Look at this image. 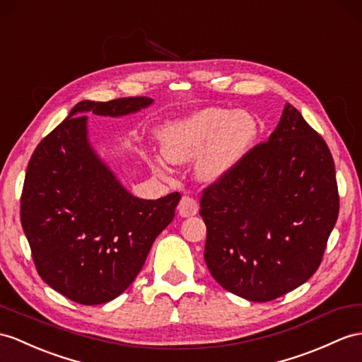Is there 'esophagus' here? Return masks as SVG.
<instances>
[{
  "label": "esophagus",
  "mask_w": 362,
  "mask_h": 362,
  "mask_svg": "<svg viewBox=\"0 0 362 362\" xmlns=\"http://www.w3.org/2000/svg\"><path fill=\"white\" fill-rule=\"evenodd\" d=\"M198 209L199 207H198L197 199H193L189 195H184L181 198V201H180V204H178V211H180V215L182 218H189V216L197 215L198 214Z\"/></svg>",
  "instance_id": "1"
}]
</instances>
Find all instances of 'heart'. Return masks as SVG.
Listing matches in <instances>:
<instances>
[{"mask_svg":"<svg viewBox=\"0 0 362 362\" xmlns=\"http://www.w3.org/2000/svg\"><path fill=\"white\" fill-rule=\"evenodd\" d=\"M255 135L257 124L247 112L228 113L209 107L167 124L158 139L164 160L170 164L187 163L201 153L198 175L206 181H215L233 169Z\"/></svg>","mask_w":362,"mask_h":362,"instance_id":"1","label":"heart"}]
</instances>
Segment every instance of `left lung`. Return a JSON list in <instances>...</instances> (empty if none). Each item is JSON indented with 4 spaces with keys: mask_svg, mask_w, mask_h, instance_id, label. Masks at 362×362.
I'll list each match as a JSON object with an SVG mask.
<instances>
[{
    "mask_svg": "<svg viewBox=\"0 0 362 362\" xmlns=\"http://www.w3.org/2000/svg\"><path fill=\"white\" fill-rule=\"evenodd\" d=\"M204 259L228 292L267 303L318 270L339 195L324 138L286 104L267 141L202 190Z\"/></svg>",
    "mask_w": 362,
    "mask_h": 362,
    "instance_id": "1",
    "label": "left lung"
}]
</instances>
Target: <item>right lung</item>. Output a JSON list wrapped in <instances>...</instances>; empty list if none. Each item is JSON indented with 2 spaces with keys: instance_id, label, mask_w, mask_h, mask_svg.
<instances>
[{
  "instance_id": "1",
  "label": "right lung",
  "mask_w": 362,
  "mask_h": 362,
  "mask_svg": "<svg viewBox=\"0 0 362 362\" xmlns=\"http://www.w3.org/2000/svg\"><path fill=\"white\" fill-rule=\"evenodd\" d=\"M153 103L129 96L81 101L42 138L30 158L20 216L38 275L84 305L109 303L134 283L181 195L136 198L93 152L87 117H122Z\"/></svg>"
}]
</instances>
